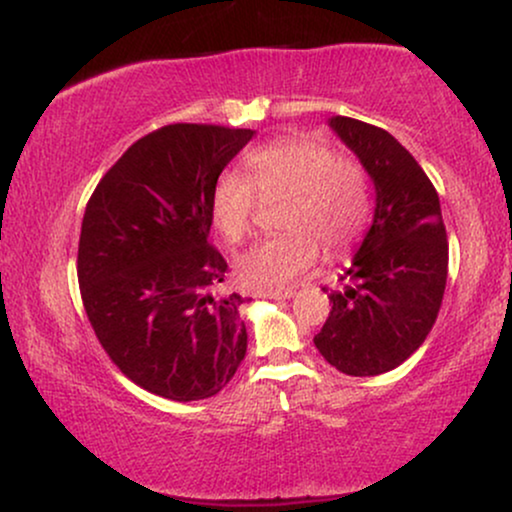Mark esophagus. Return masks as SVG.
<instances>
[{"mask_svg":"<svg viewBox=\"0 0 512 512\" xmlns=\"http://www.w3.org/2000/svg\"><path fill=\"white\" fill-rule=\"evenodd\" d=\"M257 296H264V298H276V301H281V298H293L296 296V291L293 289H272V291H260Z\"/></svg>","mask_w":512,"mask_h":512,"instance_id":"esophagus-1","label":"esophagus"}]
</instances>
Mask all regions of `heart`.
<instances>
[{
    "label": "heart",
    "instance_id": "b5f03b06",
    "mask_svg": "<svg viewBox=\"0 0 512 512\" xmlns=\"http://www.w3.org/2000/svg\"><path fill=\"white\" fill-rule=\"evenodd\" d=\"M245 168L250 180L240 170H223L211 190V221L231 243L248 233L255 190L260 195L291 192L281 214L289 231L264 236L236 257V276L248 289H284L313 267L320 240L330 252H344L366 228V170L354 158L337 156L322 139L279 137L252 149Z\"/></svg>",
    "mask_w": 512,
    "mask_h": 512
}]
</instances>
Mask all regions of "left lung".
Returning a JSON list of instances; mask_svg holds the SVG:
<instances>
[{"label":"left lung","instance_id":"1","mask_svg":"<svg viewBox=\"0 0 512 512\" xmlns=\"http://www.w3.org/2000/svg\"><path fill=\"white\" fill-rule=\"evenodd\" d=\"M327 125L373 180L375 209L313 342L330 366L366 378L407 361L431 332L448 281V236L436 187L390 132L344 115Z\"/></svg>","mask_w":512,"mask_h":512}]
</instances>
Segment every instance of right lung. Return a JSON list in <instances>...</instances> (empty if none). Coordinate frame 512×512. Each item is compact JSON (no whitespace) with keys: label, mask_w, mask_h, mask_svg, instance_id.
I'll return each mask as SVG.
<instances>
[{"label":"right lung","mask_w":512,"mask_h":512,"mask_svg":"<svg viewBox=\"0 0 512 512\" xmlns=\"http://www.w3.org/2000/svg\"><path fill=\"white\" fill-rule=\"evenodd\" d=\"M252 129L168 125L122 154L88 199L79 289L98 342L132 383L173 402L214 397L248 351L228 264L209 245L211 190Z\"/></svg>","instance_id":"right-lung-1"}]
</instances>
